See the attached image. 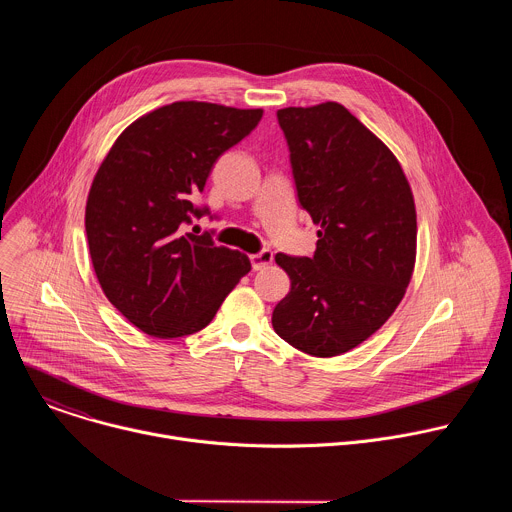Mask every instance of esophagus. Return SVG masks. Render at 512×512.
Instances as JSON below:
<instances>
[{"mask_svg":"<svg viewBox=\"0 0 512 512\" xmlns=\"http://www.w3.org/2000/svg\"><path fill=\"white\" fill-rule=\"evenodd\" d=\"M271 263H273V251H269V249H263L261 253L251 255V265L255 271H261V269L269 267Z\"/></svg>","mask_w":512,"mask_h":512,"instance_id":"34e87169","label":"esophagus"}]
</instances>
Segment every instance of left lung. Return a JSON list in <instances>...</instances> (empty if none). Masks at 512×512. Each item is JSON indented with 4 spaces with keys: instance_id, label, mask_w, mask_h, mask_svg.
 I'll use <instances>...</instances> for the list:
<instances>
[{
    "instance_id": "8db88e82",
    "label": "left lung",
    "mask_w": 512,
    "mask_h": 512,
    "mask_svg": "<svg viewBox=\"0 0 512 512\" xmlns=\"http://www.w3.org/2000/svg\"><path fill=\"white\" fill-rule=\"evenodd\" d=\"M277 119L298 198L320 231L314 257L275 255L291 287L271 324L306 354L338 356L405 296L417 255L413 192L395 154L344 105L285 107Z\"/></svg>"
}]
</instances>
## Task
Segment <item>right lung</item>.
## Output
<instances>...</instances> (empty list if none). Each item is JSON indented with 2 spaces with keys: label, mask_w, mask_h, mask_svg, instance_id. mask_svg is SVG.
Instances as JSON below:
<instances>
[{
  "label": "right lung",
  "mask_w": 512,
  "mask_h": 512,
  "mask_svg": "<svg viewBox=\"0 0 512 512\" xmlns=\"http://www.w3.org/2000/svg\"><path fill=\"white\" fill-rule=\"evenodd\" d=\"M263 109L176 101L127 125L101 162L85 208L95 275L141 332L180 338L210 324L251 271L245 253L186 233L206 178Z\"/></svg>",
  "instance_id": "add662e5"
}]
</instances>
